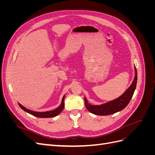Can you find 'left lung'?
I'll list each match as a JSON object with an SVG mask.
<instances>
[{
  "label": "left lung",
  "instance_id": "8db88e82",
  "mask_svg": "<svg viewBox=\"0 0 155 155\" xmlns=\"http://www.w3.org/2000/svg\"><path fill=\"white\" fill-rule=\"evenodd\" d=\"M137 68H135V77L134 81L124 94L114 100H112L101 105H91L88 104L87 99L85 97V104L87 109L93 114L100 116L112 114L123 110L129 104L131 98H132L136 87H137Z\"/></svg>",
  "mask_w": 155,
  "mask_h": 155
}]
</instances>
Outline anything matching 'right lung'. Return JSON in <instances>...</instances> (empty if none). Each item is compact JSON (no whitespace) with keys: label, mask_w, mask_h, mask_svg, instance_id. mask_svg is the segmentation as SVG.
<instances>
[{"label":"right lung","mask_w":155,"mask_h":155,"mask_svg":"<svg viewBox=\"0 0 155 155\" xmlns=\"http://www.w3.org/2000/svg\"><path fill=\"white\" fill-rule=\"evenodd\" d=\"M64 96L63 97V100L61 101V104L60 105V106L57 108V109L54 110H51V111H47V112H34L30 110H28L26 109L25 107H23L20 104H18V105L21 108L22 110H24L25 111L27 112L28 113H29L33 116L38 117V118H51V117H55L56 116H58L61 112L63 109H64Z\"/></svg>","instance_id":"right-lung-1"}]
</instances>
